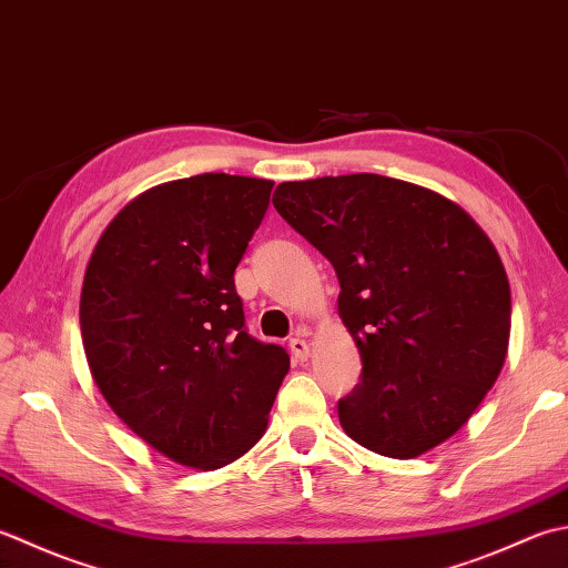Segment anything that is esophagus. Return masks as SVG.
<instances>
[{
  "label": "esophagus",
  "instance_id": "1",
  "mask_svg": "<svg viewBox=\"0 0 568 568\" xmlns=\"http://www.w3.org/2000/svg\"><path fill=\"white\" fill-rule=\"evenodd\" d=\"M291 352H293V359H295V362H307V357H310V344H307V339L293 337V339H291Z\"/></svg>",
  "mask_w": 568,
  "mask_h": 568
}]
</instances>
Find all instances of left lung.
<instances>
[{"mask_svg": "<svg viewBox=\"0 0 568 568\" xmlns=\"http://www.w3.org/2000/svg\"><path fill=\"white\" fill-rule=\"evenodd\" d=\"M273 206L335 265L337 313L362 357L339 424L386 458L455 436L507 357L513 295L468 211L382 174L283 182Z\"/></svg>", "mask_w": 568, "mask_h": 568, "instance_id": "1", "label": "left lung"}]
</instances>
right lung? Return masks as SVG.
<instances>
[{
  "label": "right lung",
  "instance_id": "obj_1",
  "mask_svg": "<svg viewBox=\"0 0 568 568\" xmlns=\"http://www.w3.org/2000/svg\"><path fill=\"white\" fill-rule=\"evenodd\" d=\"M271 189L224 172L152 186L110 221L83 275L95 386L135 436L186 468L248 453L291 369L283 347L243 327L233 285Z\"/></svg>",
  "mask_w": 568,
  "mask_h": 568
}]
</instances>
